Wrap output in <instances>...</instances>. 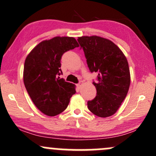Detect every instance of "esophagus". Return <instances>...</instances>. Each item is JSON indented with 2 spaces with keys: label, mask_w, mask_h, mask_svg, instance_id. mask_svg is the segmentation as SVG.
I'll use <instances>...</instances> for the list:
<instances>
[{
  "label": "esophagus",
  "mask_w": 156,
  "mask_h": 156,
  "mask_svg": "<svg viewBox=\"0 0 156 156\" xmlns=\"http://www.w3.org/2000/svg\"><path fill=\"white\" fill-rule=\"evenodd\" d=\"M82 84V82H80V84H77V87H78L79 88H80V87H81Z\"/></svg>",
  "instance_id": "obj_1"
}]
</instances>
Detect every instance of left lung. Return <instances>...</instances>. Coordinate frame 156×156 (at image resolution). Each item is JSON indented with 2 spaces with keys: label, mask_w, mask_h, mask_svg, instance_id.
<instances>
[{
  "label": "left lung",
  "mask_w": 156,
  "mask_h": 156,
  "mask_svg": "<svg viewBox=\"0 0 156 156\" xmlns=\"http://www.w3.org/2000/svg\"><path fill=\"white\" fill-rule=\"evenodd\" d=\"M78 42L83 49L91 72H97L98 82H93L97 95L87 102L93 114L105 118L119 108L130 85L128 61L120 48L111 40L98 36H82Z\"/></svg>",
  "instance_id": "left-lung-1"
}]
</instances>
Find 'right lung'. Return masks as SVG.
Here are the masks:
<instances>
[{"mask_svg":"<svg viewBox=\"0 0 156 156\" xmlns=\"http://www.w3.org/2000/svg\"><path fill=\"white\" fill-rule=\"evenodd\" d=\"M79 47L75 38L55 37L36 45L25 59L23 80L29 95L44 114L54 116L68 106L75 85L59 77L65 52Z\"/></svg>","mask_w":156,"mask_h":156,"instance_id":"obj_1","label":"right lung"}]
</instances>
